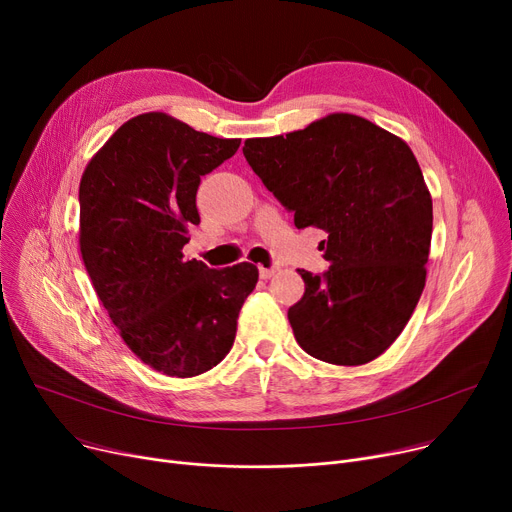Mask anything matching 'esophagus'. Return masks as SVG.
Returning <instances> with one entry per match:
<instances>
[{"instance_id":"1","label":"esophagus","mask_w":512,"mask_h":512,"mask_svg":"<svg viewBox=\"0 0 512 512\" xmlns=\"http://www.w3.org/2000/svg\"><path fill=\"white\" fill-rule=\"evenodd\" d=\"M276 272H278V265H272V267H263V265H259V276H261L263 280L272 278Z\"/></svg>"}]
</instances>
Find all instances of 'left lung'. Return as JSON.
<instances>
[{
	"instance_id": "8db88e82",
	"label": "left lung",
	"mask_w": 512,
	"mask_h": 512,
	"mask_svg": "<svg viewBox=\"0 0 512 512\" xmlns=\"http://www.w3.org/2000/svg\"><path fill=\"white\" fill-rule=\"evenodd\" d=\"M297 228L328 234L324 274L299 270L303 299L288 309L311 357L363 365L405 330L425 286L432 197L409 145L353 114H332L286 137L242 147Z\"/></svg>"
}]
</instances>
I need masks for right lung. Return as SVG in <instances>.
<instances>
[{
	"instance_id": "add662e5",
	"label": "right lung",
	"mask_w": 512,
	"mask_h": 512,
	"mask_svg": "<svg viewBox=\"0 0 512 512\" xmlns=\"http://www.w3.org/2000/svg\"><path fill=\"white\" fill-rule=\"evenodd\" d=\"M240 147L166 114L122 124L80 178V253L93 288L130 351L172 378L218 365L253 292V263L211 270L186 261L199 224L197 188Z\"/></svg>"
}]
</instances>
